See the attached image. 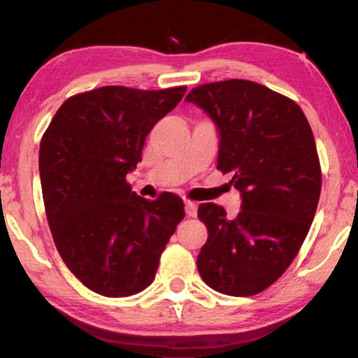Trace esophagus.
<instances>
[{
  "instance_id": "1",
  "label": "esophagus",
  "mask_w": 358,
  "mask_h": 358,
  "mask_svg": "<svg viewBox=\"0 0 358 358\" xmlns=\"http://www.w3.org/2000/svg\"><path fill=\"white\" fill-rule=\"evenodd\" d=\"M196 210H199V205L195 202H192V200H187V202H185V212H187L188 217H195Z\"/></svg>"
}]
</instances>
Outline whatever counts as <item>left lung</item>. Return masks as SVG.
<instances>
[{
  "mask_svg": "<svg viewBox=\"0 0 358 358\" xmlns=\"http://www.w3.org/2000/svg\"><path fill=\"white\" fill-rule=\"evenodd\" d=\"M185 101L217 124V170L232 175L242 196L236 219L200 203L208 239L196 268L212 289L252 296L289 268L313 222L322 192L313 131L296 102L252 80L199 85Z\"/></svg>",
  "mask_w": 358,
  "mask_h": 358,
  "instance_id": "obj_1",
  "label": "left lung"
}]
</instances>
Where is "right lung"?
Returning a JSON list of instances; mask_svg holds the SVG:
<instances>
[{"label": "right lung", "instance_id": "1", "mask_svg": "<svg viewBox=\"0 0 358 358\" xmlns=\"http://www.w3.org/2000/svg\"><path fill=\"white\" fill-rule=\"evenodd\" d=\"M185 90L106 85L76 94L43 133L40 180L53 242L65 266L94 293L121 298L150 286L185 217L175 193L146 200L126 182L150 131Z\"/></svg>", "mask_w": 358, "mask_h": 358}]
</instances>
